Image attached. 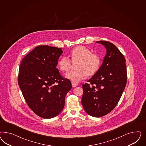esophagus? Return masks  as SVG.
Masks as SVG:
<instances>
[{"label": "esophagus", "mask_w": 146, "mask_h": 146, "mask_svg": "<svg viewBox=\"0 0 146 146\" xmlns=\"http://www.w3.org/2000/svg\"><path fill=\"white\" fill-rule=\"evenodd\" d=\"M72 86L73 87H76V86H78V84L72 82Z\"/></svg>", "instance_id": "34e87169"}]
</instances>
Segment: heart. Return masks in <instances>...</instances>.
I'll list each match as a JSON object with an SVG mask.
<instances>
[{
	"label": "heart",
	"mask_w": 146,
	"mask_h": 146,
	"mask_svg": "<svg viewBox=\"0 0 146 146\" xmlns=\"http://www.w3.org/2000/svg\"><path fill=\"white\" fill-rule=\"evenodd\" d=\"M70 56L72 62H78L76 64L77 70L69 71L65 77L73 82H79L84 79L87 75L94 74L100 66L101 60L99 56L92 53L91 50L86 47L80 46L75 48L71 51ZM71 62L69 58L63 56L58 61V67L62 72H66L70 69Z\"/></svg>",
	"instance_id": "b5f03b06"
}]
</instances>
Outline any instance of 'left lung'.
Returning <instances> with one entry per match:
<instances>
[{"mask_svg":"<svg viewBox=\"0 0 146 146\" xmlns=\"http://www.w3.org/2000/svg\"><path fill=\"white\" fill-rule=\"evenodd\" d=\"M96 42L104 46L106 54L88 83L82 84L81 103L89 115L101 117L117 105L126 84L127 71L124 55L114 44L103 40Z\"/></svg>","mask_w":146,"mask_h":146,"instance_id":"1","label":"left lung"}]
</instances>
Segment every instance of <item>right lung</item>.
Instances as JSON below:
<instances>
[{
    "label": "right lung",
    "instance_id": "right-lung-1",
    "mask_svg": "<svg viewBox=\"0 0 146 146\" xmlns=\"http://www.w3.org/2000/svg\"><path fill=\"white\" fill-rule=\"evenodd\" d=\"M62 48L39 45L23 58L18 84L28 106L36 115L49 119L64 109L65 97L72 88L56 68Z\"/></svg>",
    "mask_w": 146,
    "mask_h": 146
}]
</instances>
